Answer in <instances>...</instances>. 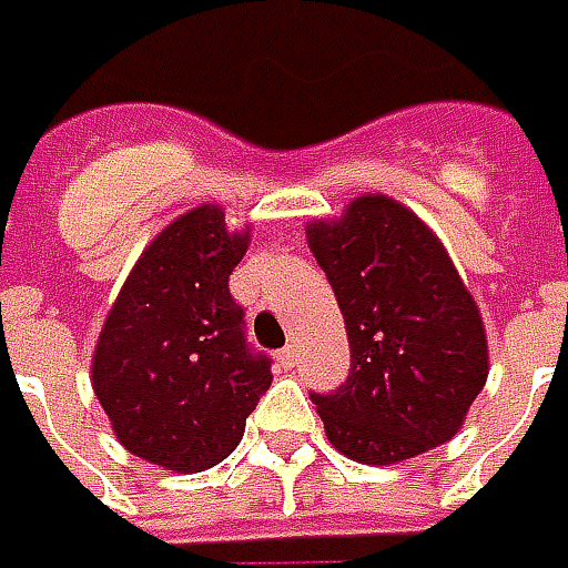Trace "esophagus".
<instances>
[{"label": "esophagus", "mask_w": 568, "mask_h": 568, "mask_svg": "<svg viewBox=\"0 0 568 568\" xmlns=\"http://www.w3.org/2000/svg\"><path fill=\"white\" fill-rule=\"evenodd\" d=\"M276 358H280V364H283V367H295V364H298V352H295V345H285Z\"/></svg>", "instance_id": "obj_1"}]
</instances>
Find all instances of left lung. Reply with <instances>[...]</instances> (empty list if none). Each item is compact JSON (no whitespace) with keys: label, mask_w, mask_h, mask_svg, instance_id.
<instances>
[{"label":"left lung","mask_w":568,"mask_h":568,"mask_svg":"<svg viewBox=\"0 0 568 568\" xmlns=\"http://www.w3.org/2000/svg\"><path fill=\"white\" fill-rule=\"evenodd\" d=\"M336 292L352 367L311 393L329 443L364 465H393L456 437L487 381L484 323L437 235L383 194L339 223L307 225Z\"/></svg>","instance_id":"1"}]
</instances>
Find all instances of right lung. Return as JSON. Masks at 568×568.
Listing matches in <instances>:
<instances>
[{"label": "right lung", "mask_w": 568, "mask_h": 568, "mask_svg": "<svg viewBox=\"0 0 568 568\" xmlns=\"http://www.w3.org/2000/svg\"><path fill=\"white\" fill-rule=\"evenodd\" d=\"M245 247L223 206L179 216L141 254L100 333L93 393L128 453L169 471L223 462L273 383L229 292Z\"/></svg>", "instance_id": "obj_1"}]
</instances>
